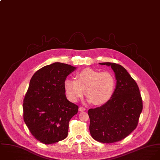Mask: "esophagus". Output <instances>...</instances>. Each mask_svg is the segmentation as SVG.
<instances>
[{"mask_svg":"<svg viewBox=\"0 0 160 160\" xmlns=\"http://www.w3.org/2000/svg\"><path fill=\"white\" fill-rule=\"evenodd\" d=\"M79 111H85L86 109H85V108H83V107H82V106H80L79 107Z\"/></svg>","mask_w":160,"mask_h":160,"instance_id":"esophagus-1","label":"esophagus"}]
</instances>
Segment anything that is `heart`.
I'll list each match as a JSON object with an SVG mask.
<instances>
[{"instance_id": "b5f03b06", "label": "heart", "mask_w": 160, "mask_h": 160, "mask_svg": "<svg viewBox=\"0 0 160 160\" xmlns=\"http://www.w3.org/2000/svg\"><path fill=\"white\" fill-rule=\"evenodd\" d=\"M75 80L66 78L64 89L67 96L72 102H76L85 94L88 101L95 105L108 102L113 94L116 80L109 72H99L91 68L82 70L75 74Z\"/></svg>"}]
</instances>
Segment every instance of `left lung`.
I'll return each mask as SVG.
<instances>
[{"label": "left lung", "instance_id": "obj_1", "mask_svg": "<svg viewBox=\"0 0 160 160\" xmlns=\"http://www.w3.org/2000/svg\"><path fill=\"white\" fill-rule=\"evenodd\" d=\"M115 73L116 87L111 99L101 106L90 109V132L95 140L114 143L125 138L134 130L142 111L139 88L126 69L119 64L102 62Z\"/></svg>", "mask_w": 160, "mask_h": 160}]
</instances>
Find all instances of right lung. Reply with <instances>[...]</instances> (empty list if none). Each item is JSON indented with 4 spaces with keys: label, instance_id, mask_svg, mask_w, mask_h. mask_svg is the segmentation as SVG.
I'll return each instance as SVG.
<instances>
[{
    "label": "right lung",
    "instance_id": "right-lung-1",
    "mask_svg": "<svg viewBox=\"0 0 160 160\" xmlns=\"http://www.w3.org/2000/svg\"><path fill=\"white\" fill-rule=\"evenodd\" d=\"M76 67L55 62L32 75L23 104V119L34 137L49 145L67 137L68 122L78 106L66 98L64 81Z\"/></svg>",
    "mask_w": 160,
    "mask_h": 160
}]
</instances>
